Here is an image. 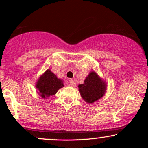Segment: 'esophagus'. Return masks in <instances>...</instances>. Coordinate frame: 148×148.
<instances>
[{
  "instance_id": "obj_1",
  "label": "esophagus",
  "mask_w": 148,
  "mask_h": 148,
  "mask_svg": "<svg viewBox=\"0 0 148 148\" xmlns=\"http://www.w3.org/2000/svg\"><path fill=\"white\" fill-rule=\"evenodd\" d=\"M69 83H70V85L71 86H73V87H75L76 86V83L75 82V81L74 80H73V79H71L70 81H69Z\"/></svg>"
}]
</instances>
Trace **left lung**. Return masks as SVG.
Returning <instances> with one entry per match:
<instances>
[{
  "mask_svg": "<svg viewBox=\"0 0 148 148\" xmlns=\"http://www.w3.org/2000/svg\"><path fill=\"white\" fill-rule=\"evenodd\" d=\"M81 96L88 104H93L100 100L106 92V82L94 71H92L83 84L78 86Z\"/></svg>",
  "mask_w": 148,
  "mask_h": 148,
  "instance_id": "left-lung-1",
  "label": "left lung"
}]
</instances>
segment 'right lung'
Here are the masks:
<instances>
[{
    "label": "right lung",
    "instance_id": "add662e5",
    "mask_svg": "<svg viewBox=\"0 0 148 148\" xmlns=\"http://www.w3.org/2000/svg\"><path fill=\"white\" fill-rule=\"evenodd\" d=\"M63 80L58 78L54 73L48 69L42 74L36 83L37 93L44 99H48L57 93L59 89L63 88Z\"/></svg>",
    "mask_w": 148,
    "mask_h": 148
}]
</instances>
